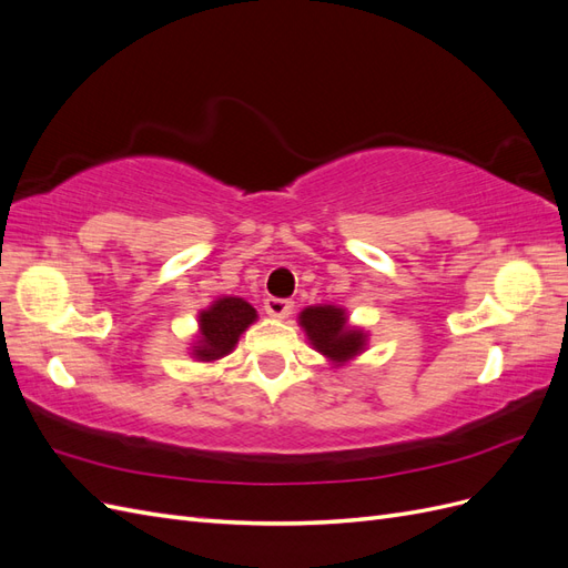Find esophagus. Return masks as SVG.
<instances>
[{
	"mask_svg": "<svg viewBox=\"0 0 568 568\" xmlns=\"http://www.w3.org/2000/svg\"><path fill=\"white\" fill-rule=\"evenodd\" d=\"M265 313H267L270 317L284 320V317H288L291 313H294V301L270 296V298H265Z\"/></svg>",
	"mask_w": 568,
	"mask_h": 568,
	"instance_id": "esophagus-1",
	"label": "esophagus"
}]
</instances>
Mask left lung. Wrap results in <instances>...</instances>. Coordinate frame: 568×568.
<instances>
[{"instance_id":"1","label":"left lung","mask_w":568,"mask_h":568,"mask_svg":"<svg viewBox=\"0 0 568 568\" xmlns=\"http://www.w3.org/2000/svg\"><path fill=\"white\" fill-rule=\"evenodd\" d=\"M298 324L313 348L338 367L359 355L367 346V334L348 326V315L336 305H311L298 315Z\"/></svg>"}]
</instances>
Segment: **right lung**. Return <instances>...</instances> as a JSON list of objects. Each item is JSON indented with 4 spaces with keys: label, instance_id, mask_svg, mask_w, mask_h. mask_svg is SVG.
<instances>
[{
    "label": "right lung",
    "instance_id": "1",
    "mask_svg": "<svg viewBox=\"0 0 568 568\" xmlns=\"http://www.w3.org/2000/svg\"><path fill=\"white\" fill-rule=\"evenodd\" d=\"M255 320V307L244 298H217L209 311L199 313V341L192 346V355L201 359V363H213V359L230 355L236 346L239 336H242Z\"/></svg>",
    "mask_w": 568,
    "mask_h": 568
}]
</instances>
